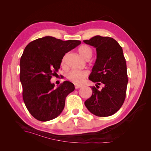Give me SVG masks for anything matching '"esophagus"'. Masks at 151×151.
Segmentation results:
<instances>
[{
  "mask_svg": "<svg viewBox=\"0 0 151 151\" xmlns=\"http://www.w3.org/2000/svg\"><path fill=\"white\" fill-rule=\"evenodd\" d=\"M81 87H83V86H82V85H78V84H75V88L76 89L81 88Z\"/></svg>",
  "mask_w": 151,
  "mask_h": 151,
  "instance_id": "34e87169",
  "label": "esophagus"
}]
</instances>
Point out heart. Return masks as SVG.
Wrapping results in <instances>:
<instances>
[{
    "label": "heart",
    "instance_id": "1",
    "mask_svg": "<svg viewBox=\"0 0 151 151\" xmlns=\"http://www.w3.org/2000/svg\"><path fill=\"white\" fill-rule=\"evenodd\" d=\"M78 52L81 56L85 60H89L93 55V50L88 45H83L78 48ZM65 57H63L62 60V65L65 64ZM88 72L85 70H71L67 74V77L73 83L76 84H81L84 79L88 76Z\"/></svg>",
    "mask_w": 151,
    "mask_h": 151
}]
</instances>
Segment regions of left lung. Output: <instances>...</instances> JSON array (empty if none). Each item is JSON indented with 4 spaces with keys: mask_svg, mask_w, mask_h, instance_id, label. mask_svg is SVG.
<instances>
[{
    "mask_svg": "<svg viewBox=\"0 0 151 151\" xmlns=\"http://www.w3.org/2000/svg\"><path fill=\"white\" fill-rule=\"evenodd\" d=\"M96 48L97 58L89 79L96 83L93 94L84 104L88 110L98 116H109L119 110L126 97L128 83L127 64L122 47L108 36H95L84 40ZM102 85L101 90L97 89Z\"/></svg>",
    "mask_w": 151,
    "mask_h": 151,
    "instance_id": "8db88e82",
    "label": "left lung"
}]
</instances>
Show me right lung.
<instances>
[{"label": "right lung", "instance_id": "right-lung-1", "mask_svg": "<svg viewBox=\"0 0 151 151\" xmlns=\"http://www.w3.org/2000/svg\"><path fill=\"white\" fill-rule=\"evenodd\" d=\"M81 43L79 40L62 41L45 36L30 42L24 48L20 60L22 98L36 120H51L63 111L65 98L75 89L74 85L66 81L55 88L50 79L60 68L65 54Z\"/></svg>", "mask_w": 151, "mask_h": 151}]
</instances>
